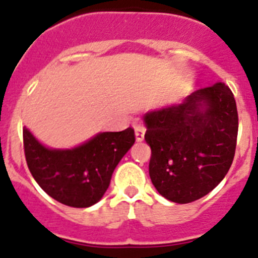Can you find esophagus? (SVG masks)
Instances as JSON below:
<instances>
[{
    "instance_id": "obj_1",
    "label": "esophagus",
    "mask_w": 258,
    "mask_h": 258,
    "mask_svg": "<svg viewBox=\"0 0 258 258\" xmlns=\"http://www.w3.org/2000/svg\"><path fill=\"white\" fill-rule=\"evenodd\" d=\"M134 132H136V141L137 142H142L145 140V133L146 129L143 125L141 124H136L134 125Z\"/></svg>"
}]
</instances>
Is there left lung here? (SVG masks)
<instances>
[{
    "instance_id": "1",
    "label": "left lung",
    "mask_w": 258,
    "mask_h": 258,
    "mask_svg": "<svg viewBox=\"0 0 258 258\" xmlns=\"http://www.w3.org/2000/svg\"><path fill=\"white\" fill-rule=\"evenodd\" d=\"M151 147L150 178L159 194L178 204L206 197L229 172L236 147L238 111L223 83L199 89L145 113Z\"/></svg>"
}]
</instances>
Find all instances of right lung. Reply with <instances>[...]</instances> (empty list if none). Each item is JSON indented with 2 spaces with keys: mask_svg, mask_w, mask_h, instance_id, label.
Wrapping results in <instances>:
<instances>
[{
  "mask_svg": "<svg viewBox=\"0 0 258 258\" xmlns=\"http://www.w3.org/2000/svg\"><path fill=\"white\" fill-rule=\"evenodd\" d=\"M29 172L42 190L56 202L88 208L103 198L112 173L136 142L134 131L101 132L71 149H51L23 127Z\"/></svg>",
  "mask_w": 258,
  "mask_h": 258,
  "instance_id": "obj_1",
  "label": "right lung"
}]
</instances>
